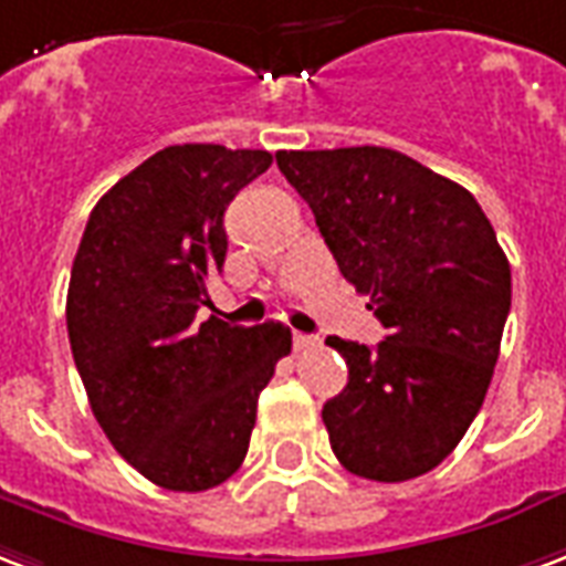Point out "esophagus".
Here are the masks:
<instances>
[{
	"mask_svg": "<svg viewBox=\"0 0 566 566\" xmlns=\"http://www.w3.org/2000/svg\"><path fill=\"white\" fill-rule=\"evenodd\" d=\"M317 338L315 336H305V333H294V350H308V347H315Z\"/></svg>",
	"mask_w": 566,
	"mask_h": 566,
	"instance_id": "1",
	"label": "esophagus"
}]
</instances>
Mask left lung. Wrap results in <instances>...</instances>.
Wrapping results in <instances>:
<instances>
[{
	"mask_svg": "<svg viewBox=\"0 0 566 566\" xmlns=\"http://www.w3.org/2000/svg\"><path fill=\"white\" fill-rule=\"evenodd\" d=\"M338 270L389 336H329L347 387L324 405L350 474L401 483L453 453L485 399L510 315V263L474 195L384 146L275 153Z\"/></svg>",
	"mask_w": 566,
	"mask_h": 566,
	"instance_id": "1",
	"label": "left lung"
}]
</instances>
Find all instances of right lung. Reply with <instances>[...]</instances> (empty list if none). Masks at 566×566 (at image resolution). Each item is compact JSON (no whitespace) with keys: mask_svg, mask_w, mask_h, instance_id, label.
Masks as SVG:
<instances>
[{"mask_svg":"<svg viewBox=\"0 0 566 566\" xmlns=\"http://www.w3.org/2000/svg\"><path fill=\"white\" fill-rule=\"evenodd\" d=\"M270 165L266 149L167 146L95 203L71 266L65 321L92 413L170 492L240 471L258 396L291 354L282 324L198 321L228 254L224 209Z\"/></svg>","mask_w":566,"mask_h":566,"instance_id":"add662e5","label":"right lung"}]
</instances>
